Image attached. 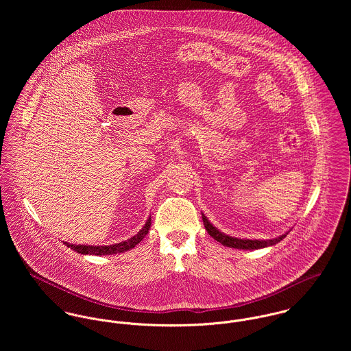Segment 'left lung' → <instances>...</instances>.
<instances>
[{"mask_svg":"<svg viewBox=\"0 0 351 351\" xmlns=\"http://www.w3.org/2000/svg\"><path fill=\"white\" fill-rule=\"evenodd\" d=\"M202 221H204V227L205 230L208 231V234L219 243H221L223 246H227V247H231V249H239V250H258V249H265V247H269V246H274L277 245L278 242H281L287 234L289 232H285L277 238H273V239H239V238H234V237H230V235H226L224 232H220L208 219L206 216L202 213Z\"/></svg>","mask_w":351,"mask_h":351,"instance_id":"obj_1","label":"left lung"}]
</instances>
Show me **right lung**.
I'll list each match as a JSON object with an SVG mask.
<instances>
[{
    "label": "right lung",
    "mask_w": 351,
    "mask_h": 351,
    "mask_svg": "<svg viewBox=\"0 0 351 351\" xmlns=\"http://www.w3.org/2000/svg\"><path fill=\"white\" fill-rule=\"evenodd\" d=\"M151 227V216L147 219L146 224L143 226V228L132 238L120 242V243H114V245H109V246H88V245H71L69 242H64V245L70 249H73L80 254H89V255H112V254H119V252H124V251L131 250L134 249L139 242L143 241V238L147 235L149 230Z\"/></svg>",
    "instance_id": "obj_1"
}]
</instances>
